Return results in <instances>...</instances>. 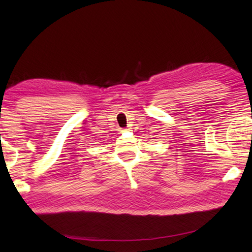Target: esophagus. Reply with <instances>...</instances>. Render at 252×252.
<instances>
[{
    "label": "esophagus",
    "mask_w": 252,
    "mask_h": 252,
    "mask_svg": "<svg viewBox=\"0 0 252 252\" xmlns=\"http://www.w3.org/2000/svg\"><path fill=\"white\" fill-rule=\"evenodd\" d=\"M123 131H124V130H123Z\"/></svg>",
    "instance_id": "34e87169"
}]
</instances>
